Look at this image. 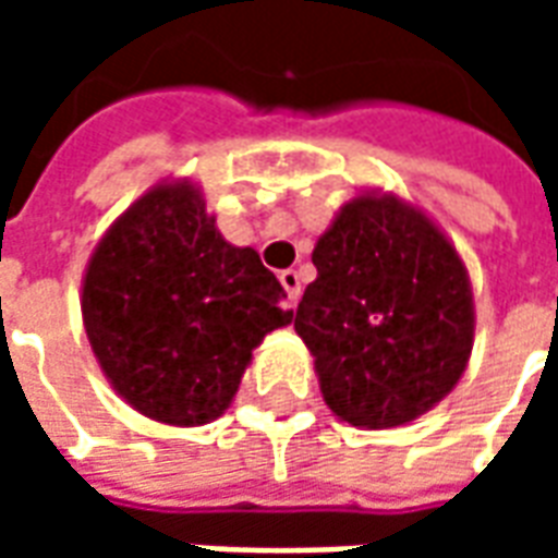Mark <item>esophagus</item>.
Instances as JSON below:
<instances>
[{"mask_svg": "<svg viewBox=\"0 0 558 558\" xmlns=\"http://www.w3.org/2000/svg\"><path fill=\"white\" fill-rule=\"evenodd\" d=\"M278 278H280V283H283L287 295H290V302L292 304L299 302V299H302V278H299V271L287 268V271H280Z\"/></svg>", "mask_w": 558, "mask_h": 558, "instance_id": "esophagus-1", "label": "esophagus"}]
</instances>
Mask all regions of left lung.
I'll return each instance as SVG.
<instances>
[{
  "mask_svg": "<svg viewBox=\"0 0 558 558\" xmlns=\"http://www.w3.org/2000/svg\"><path fill=\"white\" fill-rule=\"evenodd\" d=\"M295 331L328 410L362 430L410 424L460 383L475 302L457 247L395 194L343 203L314 247Z\"/></svg>",
  "mask_w": 558,
  "mask_h": 558,
  "instance_id": "8db88e82",
  "label": "left lung"
}]
</instances>
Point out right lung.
Listing matches in <instances>:
<instances>
[{
	"label": "right lung",
	"mask_w": 558,
	"mask_h": 558,
	"mask_svg": "<svg viewBox=\"0 0 558 558\" xmlns=\"http://www.w3.org/2000/svg\"><path fill=\"white\" fill-rule=\"evenodd\" d=\"M83 326L116 395L160 424L220 418L268 331L292 323L280 280L235 247L191 179L151 184L83 275Z\"/></svg>",
	"instance_id": "1"
}]
</instances>
